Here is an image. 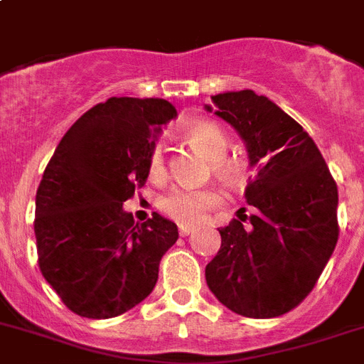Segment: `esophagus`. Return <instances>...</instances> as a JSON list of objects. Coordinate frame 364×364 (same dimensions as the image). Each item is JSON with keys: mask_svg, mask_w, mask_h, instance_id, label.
Here are the masks:
<instances>
[{"mask_svg": "<svg viewBox=\"0 0 364 364\" xmlns=\"http://www.w3.org/2000/svg\"><path fill=\"white\" fill-rule=\"evenodd\" d=\"M193 227H188V225H180L178 227V232H180V236H189V234L193 232Z\"/></svg>", "mask_w": 364, "mask_h": 364, "instance_id": "obj_1", "label": "esophagus"}]
</instances>
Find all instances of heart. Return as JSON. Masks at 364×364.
Here are the masks:
<instances>
[{
	"instance_id": "1",
	"label": "heart",
	"mask_w": 364,
	"mask_h": 364,
	"mask_svg": "<svg viewBox=\"0 0 364 364\" xmlns=\"http://www.w3.org/2000/svg\"><path fill=\"white\" fill-rule=\"evenodd\" d=\"M184 139L210 161L214 175L225 182H240L243 178V167L236 158L227 156L229 137L227 132L210 119H197L189 122L184 130ZM165 173V154L160 145L154 146L149 158V175L158 178ZM221 204V197L214 189L173 188L160 199V208L167 218L176 223H200L206 215Z\"/></svg>"
}]
</instances>
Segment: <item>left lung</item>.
Wrapping results in <instances>:
<instances>
[{"instance_id":"obj_1","label":"left lung","mask_w":364,"mask_h":364,"mask_svg":"<svg viewBox=\"0 0 364 364\" xmlns=\"http://www.w3.org/2000/svg\"><path fill=\"white\" fill-rule=\"evenodd\" d=\"M212 102L243 139L257 175L245 188L251 214L242 208L219 229L206 283L236 314L281 316L309 296L337 245V182L311 135L266 96L245 89Z\"/></svg>"}]
</instances>
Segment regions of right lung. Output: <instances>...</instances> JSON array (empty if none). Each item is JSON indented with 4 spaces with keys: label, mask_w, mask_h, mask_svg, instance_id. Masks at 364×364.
<instances>
[{
    "label": "right lung",
    "mask_w": 364,
    "mask_h": 364,
    "mask_svg": "<svg viewBox=\"0 0 364 364\" xmlns=\"http://www.w3.org/2000/svg\"><path fill=\"white\" fill-rule=\"evenodd\" d=\"M161 98H109L83 113L48 161L35 199L38 268L77 316L106 320L152 292L160 260L178 240L169 219L135 223L122 203L149 178Z\"/></svg>",
    "instance_id": "1"
}]
</instances>
